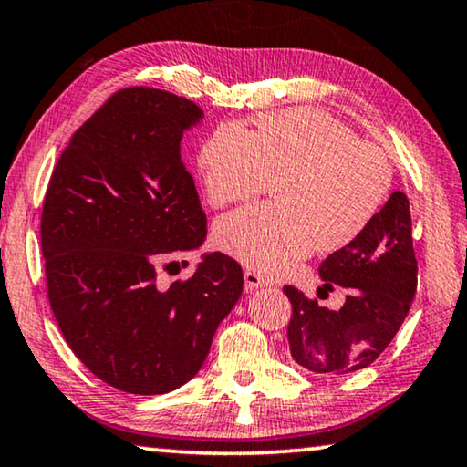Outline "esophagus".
Returning <instances> with one entry per match:
<instances>
[{
    "instance_id": "1",
    "label": "esophagus",
    "mask_w": 467,
    "mask_h": 467,
    "mask_svg": "<svg viewBox=\"0 0 467 467\" xmlns=\"http://www.w3.org/2000/svg\"><path fill=\"white\" fill-rule=\"evenodd\" d=\"M244 284H246V290H250V292L271 285L267 277H263L261 274H256V271H253V269L244 271Z\"/></svg>"
}]
</instances>
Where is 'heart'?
Listing matches in <instances>:
<instances>
[{
    "mask_svg": "<svg viewBox=\"0 0 467 467\" xmlns=\"http://www.w3.org/2000/svg\"><path fill=\"white\" fill-rule=\"evenodd\" d=\"M198 169L214 206L256 196L275 179L277 202L244 206L214 227L219 248L261 274H277L315 246L353 244L392 179L378 148L317 109L258 114L254 131L225 120L200 148Z\"/></svg>",
    "mask_w": 467,
    "mask_h": 467,
    "instance_id": "b5f03b06",
    "label": "heart"
}]
</instances>
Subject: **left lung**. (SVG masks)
<instances>
[{"label": "left lung", "instance_id": "1", "mask_svg": "<svg viewBox=\"0 0 467 467\" xmlns=\"http://www.w3.org/2000/svg\"><path fill=\"white\" fill-rule=\"evenodd\" d=\"M319 275L329 290L334 284L348 288L347 300L332 311L294 285H285L284 292L292 303V358L324 376L368 368L397 336L418 290L405 193L392 192L369 227L319 265Z\"/></svg>", "mask_w": 467, "mask_h": 467}]
</instances>
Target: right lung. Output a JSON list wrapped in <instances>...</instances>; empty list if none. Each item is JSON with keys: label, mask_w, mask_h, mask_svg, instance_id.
I'll list each match as a JSON object with an SVG mask.
<instances>
[{"label": "right lung", "mask_w": 467, "mask_h": 467, "mask_svg": "<svg viewBox=\"0 0 467 467\" xmlns=\"http://www.w3.org/2000/svg\"><path fill=\"white\" fill-rule=\"evenodd\" d=\"M202 117L171 91H117L70 138L43 200L54 317L85 368L123 392L164 394L196 376L242 296V267L223 253L204 254L185 282H159V265L206 238L179 154Z\"/></svg>", "instance_id": "add662e5"}]
</instances>
